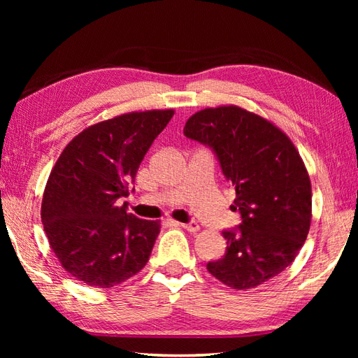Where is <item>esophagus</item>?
<instances>
[{
    "label": "esophagus",
    "instance_id": "34e87169",
    "mask_svg": "<svg viewBox=\"0 0 358 358\" xmlns=\"http://www.w3.org/2000/svg\"><path fill=\"white\" fill-rule=\"evenodd\" d=\"M181 227H185L186 231H189V232H196L200 229V224L195 222V220H191V222H187V223H181L180 224Z\"/></svg>",
    "mask_w": 358,
    "mask_h": 358
}]
</instances>
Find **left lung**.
<instances>
[{
    "instance_id": "left-lung-1",
    "label": "left lung",
    "mask_w": 358,
    "mask_h": 358,
    "mask_svg": "<svg viewBox=\"0 0 358 358\" xmlns=\"http://www.w3.org/2000/svg\"><path fill=\"white\" fill-rule=\"evenodd\" d=\"M183 132L214 152L237 194L231 209L238 210L241 223L223 231L226 252L209 262L208 271L234 289L278 275L299 255L313 209L309 175L292 141L237 106L196 112Z\"/></svg>"
}]
</instances>
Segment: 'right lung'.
I'll use <instances>...</instances> for the list:
<instances>
[{
	"mask_svg": "<svg viewBox=\"0 0 358 358\" xmlns=\"http://www.w3.org/2000/svg\"><path fill=\"white\" fill-rule=\"evenodd\" d=\"M172 115L134 112L90 126L53 166L41 204L44 232L63 268L87 286H117L149 260L159 224L127 214L121 200Z\"/></svg>",
	"mask_w": 358,
	"mask_h": 358,
	"instance_id": "right-lung-1",
	"label": "right lung"
}]
</instances>
